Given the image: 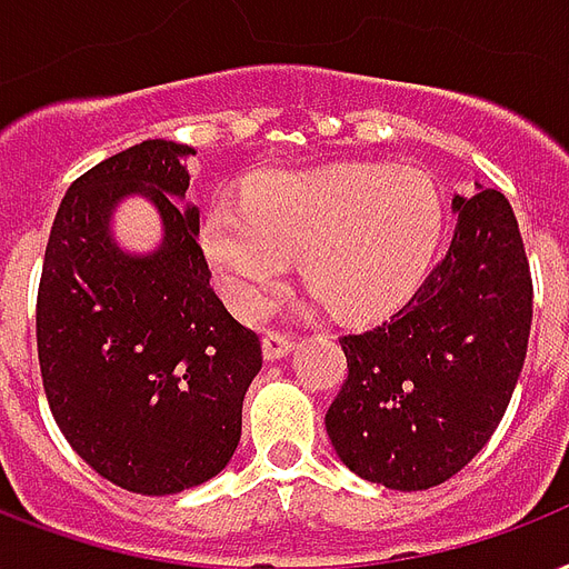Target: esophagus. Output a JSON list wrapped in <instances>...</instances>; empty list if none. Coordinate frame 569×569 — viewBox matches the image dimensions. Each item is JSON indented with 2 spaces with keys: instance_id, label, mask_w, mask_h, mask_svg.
Returning <instances> with one entry per match:
<instances>
[{
  "instance_id": "esophagus-1",
  "label": "esophagus",
  "mask_w": 569,
  "mask_h": 569,
  "mask_svg": "<svg viewBox=\"0 0 569 569\" xmlns=\"http://www.w3.org/2000/svg\"><path fill=\"white\" fill-rule=\"evenodd\" d=\"M293 350V335L288 332H267L263 335V359H284Z\"/></svg>"
}]
</instances>
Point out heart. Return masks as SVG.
<instances>
[{
  "label": "heart",
  "mask_w": 569,
  "mask_h": 569,
  "mask_svg": "<svg viewBox=\"0 0 569 569\" xmlns=\"http://www.w3.org/2000/svg\"><path fill=\"white\" fill-rule=\"evenodd\" d=\"M442 198L412 169L341 166L284 171L254 189L249 204L219 201L201 246L228 302L261 317L290 254L338 315L365 320L389 311L425 279L442 237Z\"/></svg>",
  "instance_id": "obj_1"
}]
</instances>
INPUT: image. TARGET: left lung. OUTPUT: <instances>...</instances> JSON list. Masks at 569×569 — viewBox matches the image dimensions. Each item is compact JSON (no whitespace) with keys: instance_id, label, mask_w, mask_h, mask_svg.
I'll return each instance as SVG.
<instances>
[{"instance_id":"obj_1","label":"left lung","mask_w":569,"mask_h":569,"mask_svg":"<svg viewBox=\"0 0 569 569\" xmlns=\"http://www.w3.org/2000/svg\"><path fill=\"white\" fill-rule=\"evenodd\" d=\"M451 246L391 320L345 335L347 380L326 433L350 472L430 490L481 451L517 389L531 332V270L499 189L453 196Z\"/></svg>"}]
</instances>
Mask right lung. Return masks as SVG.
Returning a JSON list of instances; mask_svg holds the SVG:
<instances>
[{
    "label": "right lung",
    "instance_id": "right-lung-1",
    "mask_svg": "<svg viewBox=\"0 0 569 569\" xmlns=\"http://www.w3.org/2000/svg\"><path fill=\"white\" fill-rule=\"evenodd\" d=\"M189 144L148 139L70 183L38 288V362L52 418L97 475L121 490L171 496L234 457L261 341L210 288L189 189ZM144 194L163 243L130 256L108 222Z\"/></svg>",
    "mask_w": 569,
    "mask_h": 569
}]
</instances>
